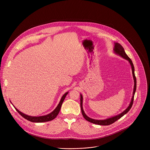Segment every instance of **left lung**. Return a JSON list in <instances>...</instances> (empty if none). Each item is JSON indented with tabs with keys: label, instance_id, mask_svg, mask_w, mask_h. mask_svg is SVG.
Masks as SVG:
<instances>
[{
	"label": "left lung",
	"instance_id": "8db88e82",
	"mask_svg": "<svg viewBox=\"0 0 150 150\" xmlns=\"http://www.w3.org/2000/svg\"><path fill=\"white\" fill-rule=\"evenodd\" d=\"M114 52L120 55L121 57H122L123 58L129 61V62L130 63L131 67H132V75H133V77H134V92H133V96H132V98L131 101V103L129 104V105L128 106V108L125 110L123 111L122 113H121L120 114H119L117 116H114L113 117H110L109 119H107L105 120H95V119H93L91 118H90L89 117H88L85 113L83 112V108H82V96L81 94V99H80V105H81V112L82 114V116H83V117L85 118V120H87V121L94 123V124H97L98 125H109L110 124L113 123L114 122H115L116 120H117L118 119H119L120 118H121L123 116H124L125 114H126L130 110V109H131L133 103H134V95L135 93V91H136V88H137V79L135 75V69H134V64L131 60V59L127 56V55L126 54L123 47L119 44L116 42V43L115 44V48H114Z\"/></svg>",
	"mask_w": 150,
	"mask_h": 150
}]
</instances>
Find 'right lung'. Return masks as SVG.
<instances>
[{
    "instance_id": "1",
    "label": "right lung",
    "mask_w": 150,
    "mask_h": 150,
    "mask_svg": "<svg viewBox=\"0 0 150 150\" xmlns=\"http://www.w3.org/2000/svg\"><path fill=\"white\" fill-rule=\"evenodd\" d=\"M68 93H66L65 94H64L59 104L57 105V106L56 107V108L52 112L50 113V114L49 115H47L46 116H39V117H34V116H28V115H27L25 114H24L22 112H19L17 109L15 108L16 110L19 113V114L21 115V116H22L24 118H25V119L30 121V122H36V123H41V122H48V121H50V120H52L53 119H54L57 116V115L59 114V111L60 110V108H61V106H62V104L64 101V100H65L67 95L68 94Z\"/></svg>"
}]
</instances>
